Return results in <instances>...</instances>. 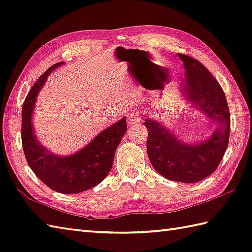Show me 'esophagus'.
I'll return each mask as SVG.
<instances>
[{
  "label": "esophagus",
  "instance_id": "obj_1",
  "mask_svg": "<svg viewBox=\"0 0 252 252\" xmlns=\"http://www.w3.org/2000/svg\"><path fill=\"white\" fill-rule=\"evenodd\" d=\"M139 121H140V116L137 113H130L127 116V122H128V124H130V125L137 124V123H139Z\"/></svg>",
  "mask_w": 252,
  "mask_h": 252
}]
</instances>
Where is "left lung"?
<instances>
[{
    "label": "left lung",
    "mask_w": 252,
    "mask_h": 252,
    "mask_svg": "<svg viewBox=\"0 0 252 252\" xmlns=\"http://www.w3.org/2000/svg\"><path fill=\"white\" fill-rule=\"evenodd\" d=\"M179 58L185 68V78L179 84L182 99L212 123L213 131L203 140L185 142L163 122L143 120L153 167L165 179L188 184L210 176L221 161L229 142L230 113L223 91L212 73L188 55L179 54Z\"/></svg>",
    "instance_id": "obj_1"
}]
</instances>
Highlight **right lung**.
<instances>
[{"mask_svg": "<svg viewBox=\"0 0 252 252\" xmlns=\"http://www.w3.org/2000/svg\"><path fill=\"white\" fill-rule=\"evenodd\" d=\"M63 64L60 62L51 66L29 92L22 108L21 139L24 155L35 175L54 191L72 194L93 188L106 179L127 125L124 116L70 155L54 154L42 145L32 121L36 99L48 76Z\"/></svg>", "mask_w": 252, "mask_h": 252, "instance_id": "right-lung-1", "label": "right lung"}]
</instances>
